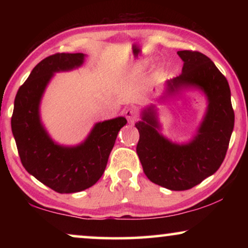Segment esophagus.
I'll return each mask as SVG.
<instances>
[{
	"label": "esophagus",
	"mask_w": 248,
	"mask_h": 248,
	"mask_svg": "<svg viewBox=\"0 0 248 248\" xmlns=\"http://www.w3.org/2000/svg\"><path fill=\"white\" fill-rule=\"evenodd\" d=\"M125 116H126L128 123L133 124L135 121H137V113H135L134 109L132 108H128V109L125 110Z\"/></svg>",
	"instance_id": "obj_1"
}]
</instances>
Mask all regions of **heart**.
<instances>
[{"instance_id": "1", "label": "heart", "mask_w": 248, "mask_h": 248, "mask_svg": "<svg viewBox=\"0 0 248 248\" xmlns=\"http://www.w3.org/2000/svg\"><path fill=\"white\" fill-rule=\"evenodd\" d=\"M142 66H143V65H142ZM144 66H145V64H144Z\"/></svg>"}]
</instances>
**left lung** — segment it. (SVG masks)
<instances>
[{
  "instance_id": "8db88e82",
  "label": "left lung",
  "mask_w": 248,
  "mask_h": 248,
  "mask_svg": "<svg viewBox=\"0 0 248 248\" xmlns=\"http://www.w3.org/2000/svg\"><path fill=\"white\" fill-rule=\"evenodd\" d=\"M181 76L168 80L158 103L179 96L186 90L204 93L208 106L194 137L186 143L172 142L162 135L158 109L150 104L135 123L140 133L137 154L147 177L171 191L194 187L215 174L226 157L235 123L228 81L215 63L200 52L179 50Z\"/></svg>"
}]
</instances>
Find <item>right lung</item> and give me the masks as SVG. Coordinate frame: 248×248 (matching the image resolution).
<instances>
[{"label":"right lung","mask_w":248,"mask_h":248,"mask_svg":"<svg viewBox=\"0 0 248 248\" xmlns=\"http://www.w3.org/2000/svg\"><path fill=\"white\" fill-rule=\"evenodd\" d=\"M83 53H57L33 67L15 99L11 128L23 167L57 193H76L96 184L107 166L118 132L127 123L123 116L98 122L86 140L62 145L49 137L40 118V103L55 73L78 69Z\"/></svg>","instance_id":"right-lung-1"}]
</instances>
